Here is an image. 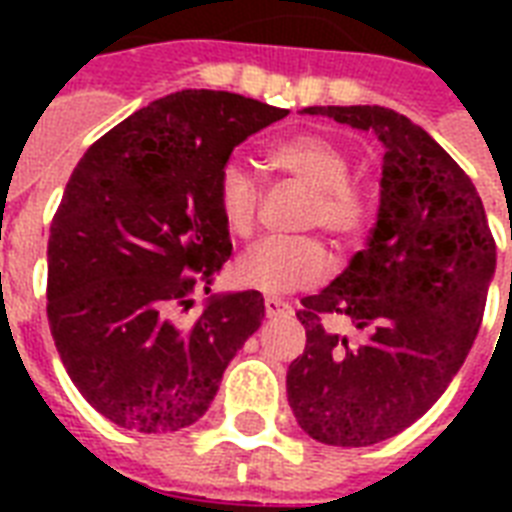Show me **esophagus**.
Masks as SVG:
<instances>
[{"label":"esophagus","instance_id":"34e87169","mask_svg":"<svg viewBox=\"0 0 512 512\" xmlns=\"http://www.w3.org/2000/svg\"><path fill=\"white\" fill-rule=\"evenodd\" d=\"M263 305L268 319H279V316H289L292 313V305L284 303V300H276V297H265Z\"/></svg>","mask_w":512,"mask_h":512}]
</instances>
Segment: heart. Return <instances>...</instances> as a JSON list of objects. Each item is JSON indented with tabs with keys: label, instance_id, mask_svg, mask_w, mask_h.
Segmentation results:
<instances>
[{
	"label": "heart",
	"instance_id": "obj_1",
	"mask_svg": "<svg viewBox=\"0 0 512 512\" xmlns=\"http://www.w3.org/2000/svg\"><path fill=\"white\" fill-rule=\"evenodd\" d=\"M268 162L311 188L305 225H321L335 241L358 239L372 217V193L350 177V154L324 132H300L268 148ZM263 188L241 162H225L215 177V207L233 236L255 228ZM236 281L260 295H289L319 287L329 276V255L313 236L263 239L239 257Z\"/></svg>",
	"mask_w": 512,
	"mask_h": 512
}]
</instances>
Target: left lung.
I'll return each mask as SVG.
<instances>
[{"label":"left lung","mask_w":512,"mask_h":512,"mask_svg":"<svg viewBox=\"0 0 512 512\" xmlns=\"http://www.w3.org/2000/svg\"><path fill=\"white\" fill-rule=\"evenodd\" d=\"M385 146L380 212L366 249L297 319L305 350L289 364L287 396L300 428L329 446L396 436L436 404L473 348L497 244L476 185L406 116L382 106H311ZM345 315L367 337L326 327Z\"/></svg>","instance_id":"1"}]
</instances>
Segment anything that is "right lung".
Masks as SVG:
<instances>
[{
  "label": "right lung",
  "mask_w": 512,
  "mask_h": 512,
  "mask_svg": "<svg viewBox=\"0 0 512 512\" xmlns=\"http://www.w3.org/2000/svg\"><path fill=\"white\" fill-rule=\"evenodd\" d=\"M287 114L233 92H175L95 140L68 177L47 241V319L71 382L119 428L193 425L260 327L255 289L209 297L191 327L177 313L231 257L217 170Z\"/></svg>",
  "instance_id": "right-lung-1"
}]
</instances>
